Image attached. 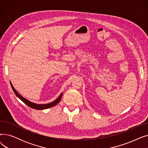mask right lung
<instances>
[{
    "label": "right lung",
    "instance_id": "obj_1",
    "mask_svg": "<svg viewBox=\"0 0 148 148\" xmlns=\"http://www.w3.org/2000/svg\"><path fill=\"white\" fill-rule=\"evenodd\" d=\"M11 88L14 91V92L15 93V94L16 95V96L19 98L22 101L25 103L27 106H28L29 107L32 108H34V109H36V110H43V109H46V108H50V107H52L54 106H56L58 103H59L60 102V101L61 99V98H62V94H61L59 97L54 101L52 102V103H49V104H35V103H32L29 101V100L26 99V98H23L22 96H21L15 90V89H14V88L13 87L12 84H11Z\"/></svg>",
    "mask_w": 148,
    "mask_h": 148
}]
</instances>
